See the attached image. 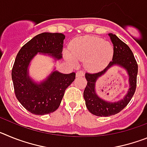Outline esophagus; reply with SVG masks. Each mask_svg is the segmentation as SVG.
<instances>
[{"mask_svg": "<svg viewBox=\"0 0 147 147\" xmlns=\"http://www.w3.org/2000/svg\"><path fill=\"white\" fill-rule=\"evenodd\" d=\"M84 75H85V73L83 72L82 71H77L76 74V76H77V77H80V76H84Z\"/></svg>", "mask_w": 147, "mask_h": 147, "instance_id": "obj_1", "label": "esophagus"}]
</instances>
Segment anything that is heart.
Wrapping results in <instances>:
<instances>
[{"label": "heart", "mask_w": 147, "mask_h": 147, "mask_svg": "<svg viewBox=\"0 0 147 147\" xmlns=\"http://www.w3.org/2000/svg\"><path fill=\"white\" fill-rule=\"evenodd\" d=\"M113 45L108 41L94 36L81 37L73 42L69 51H65L66 59L73 65L85 61L90 72H97L107 65L113 57Z\"/></svg>", "instance_id": "obj_1"}]
</instances>
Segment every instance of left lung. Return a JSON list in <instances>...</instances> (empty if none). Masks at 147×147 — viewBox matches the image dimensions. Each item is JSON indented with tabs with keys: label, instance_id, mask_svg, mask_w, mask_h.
I'll use <instances>...</instances> for the list:
<instances>
[{
	"label": "left lung",
	"instance_id": "obj_1",
	"mask_svg": "<svg viewBox=\"0 0 147 147\" xmlns=\"http://www.w3.org/2000/svg\"><path fill=\"white\" fill-rule=\"evenodd\" d=\"M108 35L113 44V60L103 71L95 74H85L88 83L83 93L88 110L93 115L104 117L119 113L130 102L136 91L138 74L137 62L129 46L115 34L110 33ZM113 66H119L125 70L129 77L130 86L124 98L117 102H107L98 96L95 91V83L98 78Z\"/></svg>",
	"mask_w": 147,
	"mask_h": 147
}]
</instances>
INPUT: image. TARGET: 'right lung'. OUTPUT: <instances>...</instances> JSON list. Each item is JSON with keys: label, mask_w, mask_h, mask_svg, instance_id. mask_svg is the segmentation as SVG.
<instances>
[{"label": "right lung", "mask_w": 147, "mask_h": 147, "mask_svg": "<svg viewBox=\"0 0 147 147\" xmlns=\"http://www.w3.org/2000/svg\"><path fill=\"white\" fill-rule=\"evenodd\" d=\"M65 38L62 33L40 34L23 45L16 57L11 71L15 96L23 107L35 115L57 110L66 88L75 80V73L64 74L55 68L40 82L29 76V65L38 53L55 61L62 59Z\"/></svg>", "instance_id": "right-lung-1"}]
</instances>
